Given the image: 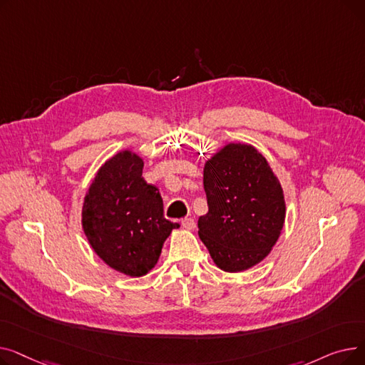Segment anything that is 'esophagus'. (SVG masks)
<instances>
[{
  "label": "esophagus",
  "mask_w": 365,
  "mask_h": 365,
  "mask_svg": "<svg viewBox=\"0 0 365 365\" xmlns=\"http://www.w3.org/2000/svg\"><path fill=\"white\" fill-rule=\"evenodd\" d=\"M182 226L187 229V231H192V229H195V220L192 217H185L182 220Z\"/></svg>",
  "instance_id": "34e87169"
}]
</instances>
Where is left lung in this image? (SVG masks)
Returning <instances> with one entry per match:
<instances>
[{"instance_id": "left-lung-1", "label": "left lung", "mask_w": 365, "mask_h": 365, "mask_svg": "<svg viewBox=\"0 0 365 365\" xmlns=\"http://www.w3.org/2000/svg\"><path fill=\"white\" fill-rule=\"evenodd\" d=\"M208 212L198 235L225 272H242L260 263L278 241L285 201L278 178L252 145L227 143L204 165Z\"/></svg>"}]
</instances>
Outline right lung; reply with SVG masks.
Wrapping results in <instances>:
<instances>
[{"instance_id":"right-lung-1","label":"right lung","mask_w":365,"mask_h":365,"mask_svg":"<svg viewBox=\"0 0 365 365\" xmlns=\"http://www.w3.org/2000/svg\"><path fill=\"white\" fill-rule=\"evenodd\" d=\"M142 170L138 153H115L94 176L81 213L94 253L128 277L146 275L157 264L164 241L179 227L164 217L160 190L145 182Z\"/></svg>"}]
</instances>
